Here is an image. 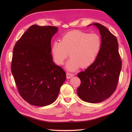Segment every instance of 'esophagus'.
I'll return each mask as SVG.
<instances>
[{
	"mask_svg": "<svg viewBox=\"0 0 132 132\" xmlns=\"http://www.w3.org/2000/svg\"><path fill=\"white\" fill-rule=\"evenodd\" d=\"M74 76L73 74L69 73H67V79H70L71 78H72Z\"/></svg>",
	"mask_w": 132,
	"mask_h": 132,
	"instance_id": "1",
	"label": "esophagus"
}]
</instances>
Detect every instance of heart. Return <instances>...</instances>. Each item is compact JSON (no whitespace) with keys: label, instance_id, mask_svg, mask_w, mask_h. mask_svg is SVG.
<instances>
[{"label":"heart","instance_id":"1","mask_svg":"<svg viewBox=\"0 0 132 132\" xmlns=\"http://www.w3.org/2000/svg\"><path fill=\"white\" fill-rule=\"evenodd\" d=\"M101 45V39L97 34L75 30L64 35L61 42H54L51 51L58 65L63 64L69 53L70 58L66 64V68L74 71L81 66L85 68L91 65L97 58Z\"/></svg>","mask_w":132,"mask_h":132}]
</instances>
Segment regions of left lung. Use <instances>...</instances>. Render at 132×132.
Wrapping results in <instances>:
<instances>
[{"instance_id": "obj_1", "label": "left lung", "mask_w": 132, "mask_h": 132, "mask_svg": "<svg viewBox=\"0 0 132 132\" xmlns=\"http://www.w3.org/2000/svg\"><path fill=\"white\" fill-rule=\"evenodd\" d=\"M93 25L97 27L101 36V48L95 62L78 74L81 84L77 94L82 100L95 103L106 100L116 89L122 61L116 37L100 23Z\"/></svg>"}]
</instances>
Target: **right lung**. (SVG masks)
<instances>
[{
  "label": "right lung",
  "instance_id": "obj_1",
  "mask_svg": "<svg viewBox=\"0 0 132 132\" xmlns=\"http://www.w3.org/2000/svg\"><path fill=\"white\" fill-rule=\"evenodd\" d=\"M55 26H30L16 42L11 70L19 93L31 105L45 106L57 99L66 74L51 54Z\"/></svg>",
  "mask_w": 132,
  "mask_h": 132
}]
</instances>
